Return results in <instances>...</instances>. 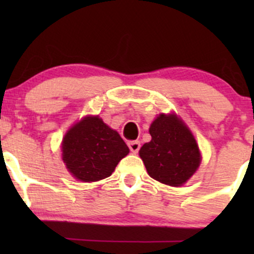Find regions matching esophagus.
<instances>
[{
    "label": "esophagus",
    "mask_w": 254,
    "mask_h": 254,
    "mask_svg": "<svg viewBox=\"0 0 254 254\" xmlns=\"http://www.w3.org/2000/svg\"><path fill=\"white\" fill-rule=\"evenodd\" d=\"M127 145H129L130 150L132 151V153H138L139 148H141V143H139L138 141H130Z\"/></svg>",
    "instance_id": "1"
}]
</instances>
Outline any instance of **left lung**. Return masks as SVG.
<instances>
[{"label": "left lung", "instance_id": "1", "mask_svg": "<svg viewBox=\"0 0 254 254\" xmlns=\"http://www.w3.org/2000/svg\"><path fill=\"white\" fill-rule=\"evenodd\" d=\"M151 141L139 149L148 174L157 182L180 186L200 164L194 137L176 115H160L150 125Z\"/></svg>", "mask_w": 254, "mask_h": 254}]
</instances>
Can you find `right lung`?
Returning <instances> with one entry per match:
<instances>
[{"mask_svg": "<svg viewBox=\"0 0 254 254\" xmlns=\"http://www.w3.org/2000/svg\"><path fill=\"white\" fill-rule=\"evenodd\" d=\"M62 157L66 168L81 182L110 177L129 153L119 133L99 117H86L64 136Z\"/></svg>", "mask_w": 254, "mask_h": 254, "instance_id": "right-lung-1", "label": "right lung"}]
</instances>
